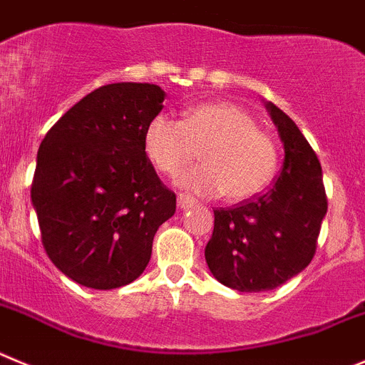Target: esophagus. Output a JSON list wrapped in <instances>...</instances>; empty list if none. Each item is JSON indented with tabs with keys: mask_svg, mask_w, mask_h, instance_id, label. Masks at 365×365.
<instances>
[{
	"mask_svg": "<svg viewBox=\"0 0 365 365\" xmlns=\"http://www.w3.org/2000/svg\"><path fill=\"white\" fill-rule=\"evenodd\" d=\"M195 203H196V200L192 198L190 195H185V192L178 195V207L180 209H183V211H185V209H190V207L195 205Z\"/></svg>",
	"mask_w": 365,
	"mask_h": 365,
	"instance_id": "obj_1",
	"label": "esophagus"
}]
</instances>
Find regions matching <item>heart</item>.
<instances>
[{
    "label": "heart",
    "instance_id": "heart-1",
    "mask_svg": "<svg viewBox=\"0 0 365 365\" xmlns=\"http://www.w3.org/2000/svg\"><path fill=\"white\" fill-rule=\"evenodd\" d=\"M143 149L156 170L176 178L200 156L203 163L180 183L203 196L225 192L229 202L260 195L278 169L277 143L235 103L196 105L182 121L158 114L147 123Z\"/></svg>",
    "mask_w": 365,
    "mask_h": 365
}]
</instances>
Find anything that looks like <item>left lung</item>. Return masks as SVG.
<instances>
[{
	"label": "left lung",
	"instance_id": "8db88e82",
	"mask_svg": "<svg viewBox=\"0 0 365 365\" xmlns=\"http://www.w3.org/2000/svg\"><path fill=\"white\" fill-rule=\"evenodd\" d=\"M285 158L274 185L229 209H216L205 260L220 284L260 293L304 271L317 252L327 196L317 153L291 118L267 101Z\"/></svg>",
	"mask_w": 365,
	"mask_h": 365
}]
</instances>
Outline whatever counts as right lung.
Listing matches in <instances>:
<instances>
[{"instance_id":"obj_1","label":"right lung","mask_w":365,"mask_h":365,"mask_svg":"<svg viewBox=\"0 0 365 365\" xmlns=\"http://www.w3.org/2000/svg\"><path fill=\"white\" fill-rule=\"evenodd\" d=\"M165 93L150 83L96 88L56 121L38 150L32 205L41 244L65 277L85 287L136 280L153 240L175 215L176 195L143 149Z\"/></svg>"}]
</instances>
